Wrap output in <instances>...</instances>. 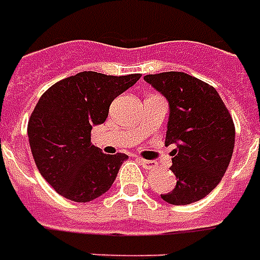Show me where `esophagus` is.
<instances>
[{
	"mask_svg": "<svg viewBox=\"0 0 260 260\" xmlns=\"http://www.w3.org/2000/svg\"><path fill=\"white\" fill-rule=\"evenodd\" d=\"M138 162L141 164V166L144 167V168H147V170L155 167V162H154V161H149V159H142V158H138Z\"/></svg>",
	"mask_w": 260,
	"mask_h": 260,
	"instance_id": "1",
	"label": "esophagus"
}]
</instances>
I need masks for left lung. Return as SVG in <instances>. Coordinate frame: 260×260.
I'll return each instance as SVG.
<instances>
[{"instance_id":"1","label":"left lung","mask_w":260,"mask_h":260,"mask_svg":"<svg viewBox=\"0 0 260 260\" xmlns=\"http://www.w3.org/2000/svg\"><path fill=\"white\" fill-rule=\"evenodd\" d=\"M144 80L168 102L166 144L175 145L174 190L164 202L184 206L204 199L228 170L235 148V125L217 90L183 72L147 75Z\"/></svg>"}]
</instances>
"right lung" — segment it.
I'll return each instance as SVG.
<instances>
[{"label": "right lung", "mask_w": 260, "mask_h": 260, "mask_svg": "<svg viewBox=\"0 0 260 260\" xmlns=\"http://www.w3.org/2000/svg\"><path fill=\"white\" fill-rule=\"evenodd\" d=\"M139 79L82 72L41 96L28 121V141L40 174L60 196L87 203L112 187L128 155L103 154L90 144V132L106 121L113 99Z\"/></svg>", "instance_id": "obj_1"}]
</instances>
